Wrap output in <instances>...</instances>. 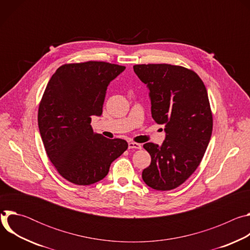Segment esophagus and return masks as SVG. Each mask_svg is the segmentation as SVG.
<instances>
[{
    "mask_svg": "<svg viewBox=\"0 0 250 250\" xmlns=\"http://www.w3.org/2000/svg\"><path fill=\"white\" fill-rule=\"evenodd\" d=\"M142 146L141 145L139 144H135V142H128V148L129 149H132V148H135V149H140Z\"/></svg>",
    "mask_w": 250,
    "mask_h": 250,
    "instance_id": "34e87169",
    "label": "esophagus"
}]
</instances>
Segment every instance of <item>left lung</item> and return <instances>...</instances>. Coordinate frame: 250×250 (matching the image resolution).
I'll list each match as a JSON object with an SVG mask.
<instances>
[{
	"instance_id": "obj_1",
	"label": "left lung",
	"mask_w": 250,
	"mask_h": 250,
	"mask_svg": "<svg viewBox=\"0 0 250 250\" xmlns=\"http://www.w3.org/2000/svg\"><path fill=\"white\" fill-rule=\"evenodd\" d=\"M133 70L149 90L153 120L165 125L161 146H144L151 163L142 171V179L154 190L175 189L198 168L210 139L207 89L194 71L181 66L141 64Z\"/></svg>"
}]
</instances>
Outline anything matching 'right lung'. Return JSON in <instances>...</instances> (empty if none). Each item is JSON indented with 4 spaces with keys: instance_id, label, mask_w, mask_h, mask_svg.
Instances as JSON below:
<instances>
[{
    "instance_id": "add662e5",
    "label": "right lung",
    "mask_w": 250,
    "mask_h": 250,
    "mask_svg": "<svg viewBox=\"0 0 250 250\" xmlns=\"http://www.w3.org/2000/svg\"><path fill=\"white\" fill-rule=\"evenodd\" d=\"M125 66L101 61L65 64L50 78L39 108V127L46 153L58 173L76 185L106 176L127 149L121 138L96 134L92 116L101 117L109 84Z\"/></svg>"
}]
</instances>
